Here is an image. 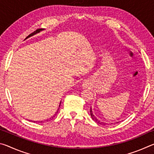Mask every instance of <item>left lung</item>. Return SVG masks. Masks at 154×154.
I'll use <instances>...</instances> for the list:
<instances>
[{
    "label": "left lung",
    "mask_w": 154,
    "mask_h": 154,
    "mask_svg": "<svg viewBox=\"0 0 154 154\" xmlns=\"http://www.w3.org/2000/svg\"><path fill=\"white\" fill-rule=\"evenodd\" d=\"M90 115H91V117H92V118L94 119V121L96 122V123L100 124H101V125H105V123H104V122H100L99 120H98L97 119H96V117L93 115V113H92V109H91V108H90Z\"/></svg>",
    "instance_id": "obj_1"
}]
</instances>
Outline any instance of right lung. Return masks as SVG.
Listing matches in <instances>:
<instances>
[{
    "instance_id": "right-lung-1",
    "label": "right lung",
    "mask_w": 154,
    "mask_h": 154,
    "mask_svg": "<svg viewBox=\"0 0 154 154\" xmlns=\"http://www.w3.org/2000/svg\"><path fill=\"white\" fill-rule=\"evenodd\" d=\"M41 30H42V29H37V30H36L35 31H34V32H32V33H31L30 34V35H28V36H27V37L26 38H28V37H30V36H32V35H35V34H36V33H37V32H40V31ZM60 105H61V102H60ZM60 106H59V108H60ZM58 111H57V113H58ZM54 117H55V116H54ZM53 118V117H51V118H50V119H47V121H48V120H49V119H53L54 118Z\"/></svg>"
}]
</instances>
